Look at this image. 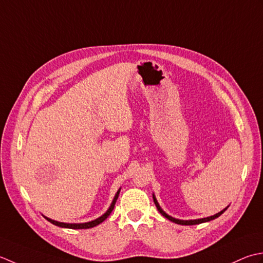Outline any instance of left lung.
<instances>
[{"label": "left lung", "instance_id": "1", "mask_svg": "<svg viewBox=\"0 0 263 263\" xmlns=\"http://www.w3.org/2000/svg\"><path fill=\"white\" fill-rule=\"evenodd\" d=\"M153 201H154V204H155V206H157V209L159 210V212L162 214V216L164 217V218H167V219H169L170 221H173V222H175V223H178V224H185V226H191V224H199V223H202V222H206V221H210V220H213V219H216V218H218L219 216H221V214L227 210V208L226 209H223L222 211H220V212H218L217 214H214V216H211V217H208V218H202V219H195V220H179V219H176V218H173L171 216H169V214H167L165 213L161 208H160V205H159V203H158V201H157V199H155V196H154V194H153Z\"/></svg>", "mask_w": 263, "mask_h": 263}]
</instances>
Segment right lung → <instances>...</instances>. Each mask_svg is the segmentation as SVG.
<instances>
[{
    "mask_svg": "<svg viewBox=\"0 0 263 263\" xmlns=\"http://www.w3.org/2000/svg\"><path fill=\"white\" fill-rule=\"evenodd\" d=\"M119 193H120V190L117 192L115 199H114V201H112L110 208L108 209V211H106V212L103 214V216H101L100 218L95 219V220H92V221H89V222H84V223H66V222H59V221H55V220H52V219L47 218V217H45V216H44V218L46 219L47 221H50L51 223L55 224V226H59V227H62V228H70V229H87V228H93V227H95V226H98V224H100L101 222H103V221L105 220V219L110 216V213L112 212V210H114V208H115V204H116V202H117L118 196H119Z\"/></svg>",
    "mask_w": 263,
    "mask_h": 263,
    "instance_id": "add662e5",
    "label": "right lung"
}]
</instances>
